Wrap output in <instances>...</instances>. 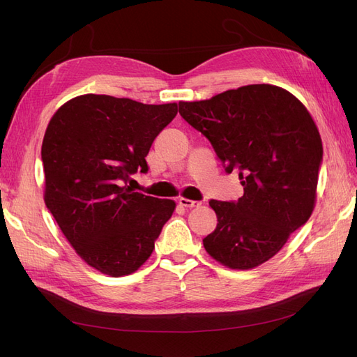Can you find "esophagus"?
I'll return each instance as SVG.
<instances>
[{
	"instance_id": "obj_1",
	"label": "esophagus",
	"mask_w": 357,
	"mask_h": 357,
	"mask_svg": "<svg viewBox=\"0 0 357 357\" xmlns=\"http://www.w3.org/2000/svg\"><path fill=\"white\" fill-rule=\"evenodd\" d=\"M178 204L181 205V207H188V208L199 207V205H201L199 201H192V199H188V198H180V199H178Z\"/></svg>"
}]
</instances>
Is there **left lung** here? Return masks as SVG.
Here are the masks:
<instances>
[{
	"label": "left lung",
	"mask_w": 357,
	"mask_h": 357,
	"mask_svg": "<svg viewBox=\"0 0 357 357\" xmlns=\"http://www.w3.org/2000/svg\"><path fill=\"white\" fill-rule=\"evenodd\" d=\"M185 121L207 137L225 171L238 172V201H210L215 229L207 253L232 269H252L277 255L314 210L323 147L296 96L273 84H248L210 100L178 102Z\"/></svg>",
	"instance_id": "obj_1"
}]
</instances>
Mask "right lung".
Segmentation results:
<instances>
[{"label": "right lung", "instance_id": "add662e5", "mask_svg": "<svg viewBox=\"0 0 357 357\" xmlns=\"http://www.w3.org/2000/svg\"><path fill=\"white\" fill-rule=\"evenodd\" d=\"M177 104L80 95L53 114L41 146L45 202L83 261L100 273H135L152 255L176 202L132 192L137 171Z\"/></svg>", "mask_w": 357, "mask_h": 357}]
</instances>
